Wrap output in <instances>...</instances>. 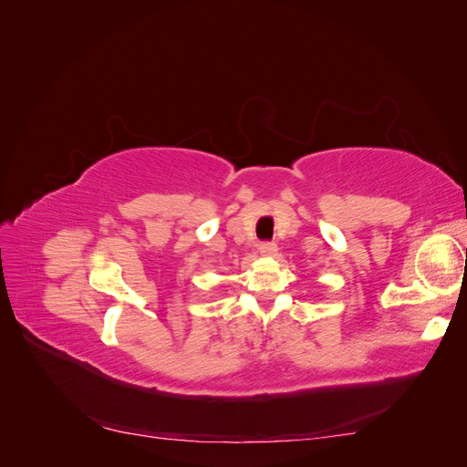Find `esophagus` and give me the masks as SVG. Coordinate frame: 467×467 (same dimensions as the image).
<instances>
[{
  "label": "esophagus",
  "instance_id": "34e87169",
  "mask_svg": "<svg viewBox=\"0 0 467 467\" xmlns=\"http://www.w3.org/2000/svg\"><path fill=\"white\" fill-rule=\"evenodd\" d=\"M259 251H261V255H265V257H273L278 253V247L271 242H265V244L259 245Z\"/></svg>",
  "mask_w": 467,
  "mask_h": 467
}]
</instances>
